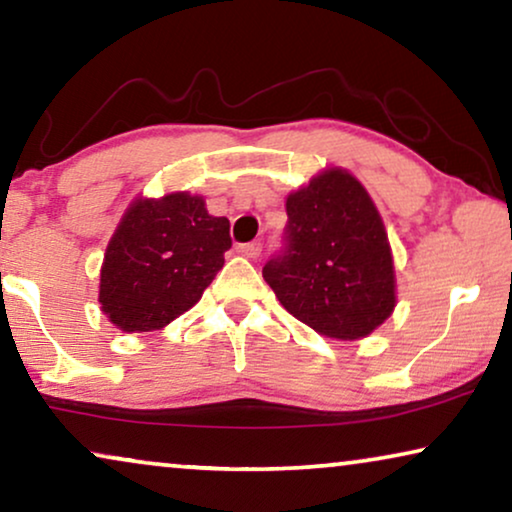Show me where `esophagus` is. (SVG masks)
Wrapping results in <instances>:
<instances>
[{"label":"esophagus","instance_id":"34e87169","mask_svg":"<svg viewBox=\"0 0 512 512\" xmlns=\"http://www.w3.org/2000/svg\"><path fill=\"white\" fill-rule=\"evenodd\" d=\"M239 253L246 255L250 259L259 257V253H262V241H250V243H241L239 246Z\"/></svg>","mask_w":512,"mask_h":512}]
</instances>
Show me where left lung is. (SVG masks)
<instances>
[{
	"label": "left lung",
	"instance_id": "left-lung-1",
	"mask_svg": "<svg viewBox=\"0 0 512 512\" xmlns=\"http://www.w3.org/2000/svg\"><path fill=\"white\" fill-rule=\"evenodd\" d=\"M285 208L283 246L264 264V280L318 334L369 336L397 304L390 241L369 192L348 171L327 169Z\"/></svg>",
	"mask_w": 512,
	"mask_h": 512
}]
</instances>
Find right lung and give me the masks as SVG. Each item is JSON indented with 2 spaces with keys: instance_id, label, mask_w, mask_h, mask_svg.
<instances>
[{
  "instance_id": "obj_1",
  "label": "right lung",
  "mask_w": 512,
  "mask_h": 512,
  "mask_svg": "<svg viewBox=\"0 0 512 512\" xmlns=\"http://www.w3.org/2000/svg\"><path fill=\"white\" fill-rule=\"evenodd\" d=\"M229 248V220L208 215L201 197L136 199L106 248L102 311L122 331L167 327L201 299Z\"/></svg>"
}]
</instances>
